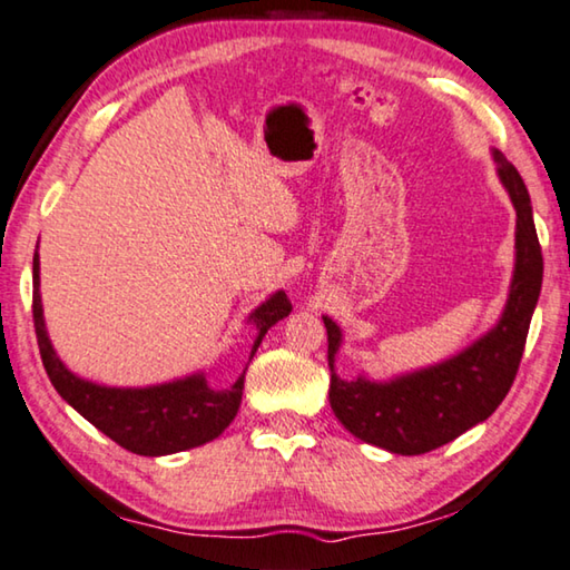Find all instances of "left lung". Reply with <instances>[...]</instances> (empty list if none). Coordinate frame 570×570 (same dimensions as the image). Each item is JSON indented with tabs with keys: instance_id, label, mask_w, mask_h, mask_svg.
<instances>
[{
	"instance_id": "obj_1",
	"label": "left lung",
	"mask_w": 570,
	"mask_h": 570,
	"mask_svg": "<svg viewBox=\"0 0 570 570\" xmlns=\"http://www.w3.org/2000/svg\"><path fill=\"white\" fill-rule=\"evenodd\" d=\"M494 161L518 210V233H514L518 261H514L508 306L492 332H487L462 355L395 377L391 383H370L365 377L347 383L334 375L340 327L324 317L332 370L330 405L342 426L365 444L403 456L426 454L490 419L512 387L543 284V253L532 223L525 183L502 151H494Z\"/></svg>"
}]
</instances>
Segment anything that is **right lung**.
Listing matches in <instances>:
<instances>
[{
	"mask_svg": "<svg viewBox=\"0 0 570 570\" xmlns=\"http://www.w3.org/2000/svg\"><path fill=\"white\" fill-rule=\"evenodd\" d=\"M40 261L38 253L32 258V320L42 365L48 370L50 383L73 409L104 431L108 439L124 446L131 454L141 456H165L177 451L207 444L230 426L240 409L243 395V373L236 385L228 391H213L207 387L203 375L185 377V381L139 387V391H121V387H104L88 381H80L56 357L48 332L42 322L40 304ZM292 302L284 292L271 296L268 302L250 314L256 324L258 337L253 342L250 357L268 332L271 324L288 317Z\"/></svg>",
	"mask_w": 570,
	"mask_h": 570,
	"instance_id": "right-lung-1",
	"label": "right lung"
}]
</instances>
